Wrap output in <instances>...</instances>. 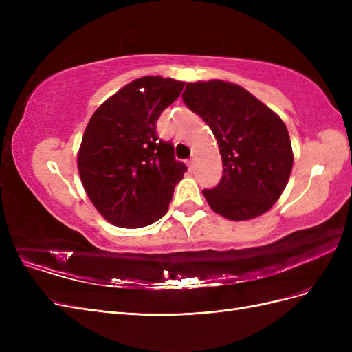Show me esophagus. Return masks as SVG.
Segmentation results:
<instances>
[{"mask_svg":"<svg viewBox=\"0 0 352 352\" xmlns=\"http://www.w3.org/2000/svg\"><path fill=\"white\" fill-rule=\"evenodd\" d=\"M194 166H195V163H194V158H192V160H189V162H188V167H189L190 172H192V170H194Z\"/></svg>","mask_w":352,"mask_h":352,"instance_id":"esophagus-1","label":"esophagus"}]
</instances>
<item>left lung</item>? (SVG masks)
<instances>
[{"instance_id":"left-lung-1","label":"left lung","mask_w":352,"mask_h":352,"mask_svg":"<svg viewBox=\"0 0 352 352\" xmlns=\"http://www.w3.org/2000/svg\"><path fill=\"white\" fill-rule=\"evenodd\" d=\"M182 98L219 144L223 176L216 188L202 190L211 210L235 221L269 211L294 164L289 133L280 117L230 82L186 83Z\"/></svg>"}]
</instances>
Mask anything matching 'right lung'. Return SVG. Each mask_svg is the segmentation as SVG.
I'll list each match as a JSON object with an SVG mask.
<instances>
[{
	"label": "right lung",
	"instance_id": "obj_1",
	"mask_svg": "<svg viewBox=\"0 0 352 352\" xmlns=\"http://www.w3.org/2000/svg\"><path fill=\"white\" fill-rule=\"evenodd\" d=\"M184 87L172 78H140L92 114L78 168L91 202L113 225L144 228L167 212L186 166L176 162L173 144L157 136L155 124Z\"/></svg>",
	"mask_w": 352,
	"mask_h": 352
}]
</instances>
